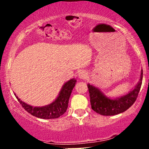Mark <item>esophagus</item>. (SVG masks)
I'll return each instance as SVG.
<instances>
[{
  "instance_id": "obj_1",
  "label": "esophagus",
  "mask_w": 149,
  "mask_h": 149,
  "mask_svg": "<svg viewBox=\"0 0 149 149\" xmlns=\"http://www.w3.org/2000/svg\"><path fill=\"white\" fill-rule=\"evenodd\" d=\"M88 72L85 70H82L81 71H80L79 73H78V77H79L80 79H86V78L88 77Z\"/></svg>"
}]
</instances>
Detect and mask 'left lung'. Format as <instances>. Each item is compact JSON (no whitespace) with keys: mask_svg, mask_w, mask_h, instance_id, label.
Listing matches in <instances>:
<instances>
[{"mask_svg":"<svg viewBox=\"0 0 149 149\" xmlns=\"http://www.w3.org/2000/svg\"><path fill=\"white\" fill-rule=\"evenodd\" d=\"M143 78V70L141 71L139 83L127 94L116 99L104 95L98 88L88 84L90 104L92 110L102 116H114L125 111L134 103L141 88Z\"/></svg>","mask_w":149,"mask_h":149,"instance_id":"left-lung-1","label":"left lung"}]
</instances>
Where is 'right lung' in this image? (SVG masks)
<instances>
[{"label": "right lung", "instance_id": "right-lung-1", "mask_svg": "<svg viewBox=\"0 0 149 149\" xmlns=\"http://www.w3.org/2000/svg\"><path fill=\"white\" fill-rule=\"evenodd\" d=\"M76 80L74 78L69 80L64 83L59 92V95L52 103L44 107H32L29 104H26L22 102L18 97L16 96L22 107L31 114L32 116L42 119H54L57 118L62 116L66 111L69 104V97L71 96V92L76 85Z\"/></svg>", "mask_w": 149, "mask_h": 149}]
</instances>
